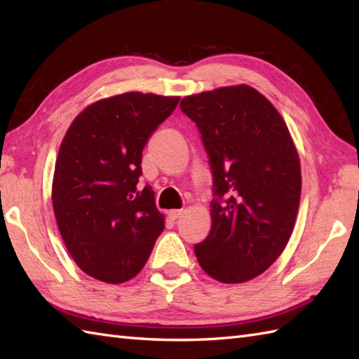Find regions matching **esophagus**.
Listing matches in <instances>:
<instances>
[{
    "instance_id": "34e87169",
    "label": "esophagus",
    "mask_w": 359,
    "mask_h": 359,
    "mask_svg": "<svg viewBox=\"0 0 359 359\" xmlns=\"http://www.w3.org/2000/svg\"><path fill=\"white\" fill-rule=\"evenodd\" d=\"M182 215H184V210H170V211H168V216H170V219H172V220L179 219Z\"/></svg>"
}]
</instances>
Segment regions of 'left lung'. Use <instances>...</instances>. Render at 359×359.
Returning a JSON list of instances; mask_svg holds the SVG:
<instances>
[{"label":"left lung","mask_w":359,"mask_h":359,"mask_svg":"<svg viewBox=\"0 0 359 359\" xmlns=\"http://www.w3.org/2000/svg\"><path fill=\"white\" fill-rule=\"evenodd\" d=\"M182 112L202 135L212 172L211 231L194 245L224 284L262 274L284 251L301 199V165L276 108L247 85L188 95Z\"/></svg>","instance_id":"left-lung-1"}]
</instances>
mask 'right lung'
Returning <instances> with one entry per match:
<instances>
[{"label": "right lung", "mask_w": 359, "mask_h": 359, "mask_svg": "<svg viewBox=\"0 0 359 359\" xmlns=\"http://www.w3.org/2000/svg\"><path fill=\"white\" fill-rule=\"evenodd\" d=\"M180 98L126 93L80 112L60 147L52 205L80 269L108 284L139 273L163 231L154 191L140 187L142 151Z\"/></svg>", "instance_id": "add662e5"}]
</instances>
